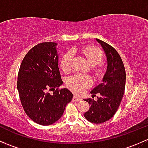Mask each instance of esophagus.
<instances>
[{"mask_svg": "<svg viewBox=\"0 0 148 148\" xmlns=\"http://www.w3.org/2000/svg\"><path fill=\"white\" fill-rule=\"evenodd\" d=\"M72 101L74 102H81L82 99H80L79 97H77L76 96H74V97H73L72 99Z\"/></svg>", "mask_w": 148, "mask_h": 148, "instance_id": "obj_1", "label": "esophagus"}]
</instances>
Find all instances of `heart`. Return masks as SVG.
Returning <instances> with one entry per match:
<instances>
[{
	"instance_id": "obj_1",
	"label": "heart",
	"mask_w": 148,
	"mask_h": 148,
	"mask_svg": "<svg viewBox=\"0 0 148 148\" xmlns=\"http://www.w3.org/2000/svg\"><path fill=\"white\" fill-rule=\"evenodd\" d=\"M82 51L86 56L89 63L92 66H95L102 62L103 59L102 52L98 48L88 46V47L83 48ZM73 56H74V51H69L62 57L60 62V66L64 72H69L71 70ZM66 83L67 86L74 93L80 94L92 84V79L89 76L76 74L69 77Z\"/></svg>"
}]
</instances>
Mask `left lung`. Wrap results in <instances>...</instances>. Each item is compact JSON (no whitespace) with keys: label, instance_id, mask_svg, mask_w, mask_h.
Listing matches in <instances>:
<instances>
[{"label":"left lung","instance_id":"1","mask_svg":"<svg viewBox=\"0 0 148 148\" xmlns=\"http://www.w3.org/2000/svg\"><path fill=\"white\" fill-rule=\"evenodd\" d=\"M105 53L107 69L102 83L95 86L90 93L92 96L99 94L97 100L84 99L90 108L84 114L85 118L92 123L99 124L111 119L120 106L126 82V74L123 62L117 51L107 43L96 38Z\"/></svg>","mask_w":148,"mask_h":148}]
</instances>
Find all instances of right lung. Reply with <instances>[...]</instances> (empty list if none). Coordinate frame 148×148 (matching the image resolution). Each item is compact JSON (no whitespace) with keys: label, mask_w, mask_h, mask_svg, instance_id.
<instances>
[{"label":"right lung","mask_w":148,"mask_h":148,"mask_svg":"<svg viewBox=\"0 0 148 148\" xmlns=\"http://www.w3.org/2000/svg\"><path fill=\"white\" fill-rule=\"evenodd\" d=\"M57 45L45 42L34 46L22 61L18 75L17 89L23 110L31 120L41 125L59 120L73 98L67 88L55 90L63 84ZM49 90L54 91L53 95Z\"/></svg>","instance_id":"right-lung-1"}]
</instances>
